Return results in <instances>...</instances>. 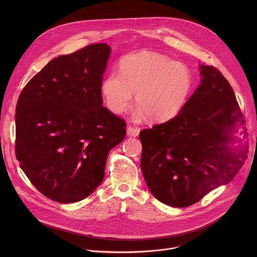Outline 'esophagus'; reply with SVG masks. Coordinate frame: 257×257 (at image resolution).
<instances>
[{
    "label": "esophagus",
    "instance_id": "esophagus-1",
    "mask_svg": "<svg viewBox=\"0 0 257 257\" xmlns=\"http://www.w3.org/2000/svg\"><path fill=\"white\" fill-rule=\"evenodd\" d=\"M140 134V130L137 128V127H134V126H127V130H126V135L131 138H136L138 137Z\"/></svg>",
    "mask_w": 257,
    "mask_h": 257
}]
</instances>
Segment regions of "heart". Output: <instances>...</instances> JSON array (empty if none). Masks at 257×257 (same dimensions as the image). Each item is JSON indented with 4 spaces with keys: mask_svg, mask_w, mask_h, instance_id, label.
<instances>
[{
    "mask_svg": "<svg viewBox=\"0 0 257 257\" xmlns=\"http://www.w3.org/2000/svg\"><path fill=\"white\" fill-rule=\"evenodd\" d=\"M192 85V74L185 64L166 55L145 52L124 58L119 74L108 75L101 90L112 112H124L136 95V121L148 116L153 122H164L183 109Z\"/></svg>",
    "mask_w": 257,
    "mask_h": 257,
    "instance_id": "obj_1",
    "label": "heart"
}]
</instances>
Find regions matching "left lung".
<instances>
[{
    "label": "left lung",
    "mask_w": 257,
    "mask_h": 257,
    "mask_svg": "<svg viewBox=\"0 0 257 257\" xmlns=\"http://www.w3.org/2000/svg\"><path fill=\"white\" fill-rule=\"evenodd\" d=\"M201 84L172 119L143 130L141 167L152 195L184 208L228 184L242 166L244 118L219 70L200 65Z\"/></svg>",
    "instance_id": "left-lung-1"
}]
</instances>
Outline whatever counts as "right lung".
I'll list each match as a JSON object with an SVG mask.
<instances>
[{
	"label": "right lung",
	"instance_id": "add662e5",
	"mask_svg": "<svg viewBox=\"0 0 257 257\" xmlns=\"http://www.w3.org/2000/svg\"><path fill=\"white\" fill-rule=\"evenodd\" d=\"M110 47L88 45L48 62L23 89L16 108V155L30 181L68 204L102 183L110 149L125 122L104 108L101 93ZM242 163L247 155L242 150Z\"/></svg>",
	"mask_w": 257,
	"mask_h": 257
}]
</instances>
